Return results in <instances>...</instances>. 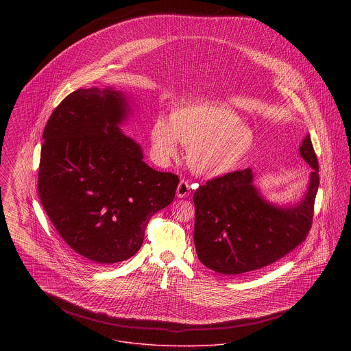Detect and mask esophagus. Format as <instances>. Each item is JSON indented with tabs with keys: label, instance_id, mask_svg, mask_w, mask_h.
Masks as SVG:
<instances>
[{
	"label": "esophagus",
	"instance_id": "esophagus-1",
	"mask_svg": "<svg viewBox=\"0 0 351 351\" xmlns=\"http://www.w3.org/2000/svg\"><path fill=\"white\" fill-rule=\"evenodd\" d=\"M189 193H191V185H189V182L185 181V180L180 181L178 188H177V197L184 199V197L189 196Z\"/></svg>",
	"mask_w": 351,
	"mask_h": 351
}]
</instances>
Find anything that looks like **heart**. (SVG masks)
<instances>
[{
	"mask_svg": "<svg viewBox=\"0 0 351 351\" xmlns=\"http://www.w3.org/2000/svg\"><path fill=\"white\" fill-rule=\"evenodd\" d=\"M150 136L159 160L174 158L181 142L189 146L192 170L210 178L232 171L254 146L252 131L232 110L206 102L180 106L170 119L158 114L151 124Z\"/></svg>",
	"mask_w": 351,
	"mask_h": 351,
	"instance_id": "obj_1",
	"label": "heart"
}]
</instances>
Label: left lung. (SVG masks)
I'll use <instances>...</instances> for the list:
<instances>
[{
	"label": "left lung",
	"instance_id": "left-lung-1",
	"mask_svg": "<svg viewBox=\"0 0 351 351\" xmlns=\"http://www.w3.org/2000/svg\"><path fill=\"white\" fill-rule=\"evenodd\" d=\"M300 155L313 171L306 195L289 208L263 200L252 185L250 169L199 186L193 196L195 246L202 265L220 274L241 276L281 259L305 241L319 188V163L309 135Z\"/></svg>",
	"mask_w": 351,
	"mask_h": 351
}]
</instances>
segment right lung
<instances>
[{
  "mask_svg": "<svg viewBox=\"0 0 351 351\" xmlns=\"http://www.w3.org/2000/svg\"><path fill=\"white\" fill-rule=\"evenodd\" d=\"M121 92L78 89L43 132L38 192L51 223L77 254L101 265L135 255L151 216L174 200L178 177L156 171L119 124Z\"/></svg>",
  "mask_w": 351,
  "mask_h": 351,
  "instance_id": "right-lung-1",
  "label": "right lung"
}]
</instances>
